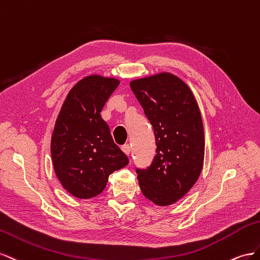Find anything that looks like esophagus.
Here are the masks:
<instances>
[{
    "label": "esophagus",
    "mask_w": 260,
    "mask_h": 260,
    "mask_svg": "<svg viewBox=\"0 0 260 260\" xmlns=\"http://www.w3.org/2000/svg\"><path fill=\"white\" fill-rule=\"evenodd\" d=\"M121 149L123 150V152H124L125 154L128 155V154L131 153V147H129V145H124V146H122Z\"/></svg>",
    "instance_id": "esophagus-1"
}]
</instances>
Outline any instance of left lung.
<instances>
[{"instance_id": "obj_1", "label": "left lung", "mask_w": 260, "mask_h": 260, "mask_svg": "<svg viewBox=\"0 0 260 260\" xmlns=\"http://www.w3.org/2000/svg\"><path fill=\"white\" fill-rule=\"evenodd\" d=\"M150 121L157 149L150 167L136 170L139 187L157 206H169L187 194L202 173L205 134L198 103L189 87L171 73L129 83Z\"/></svg>"}]
</instances>
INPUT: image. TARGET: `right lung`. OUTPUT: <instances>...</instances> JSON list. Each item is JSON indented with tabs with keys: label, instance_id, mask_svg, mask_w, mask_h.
<instances>
[{
	"label": "right lung",
	"instance_id": "right-lung-1",
	"mask_svg": "<svg viewBox=\"0 0 260 260\" xmlns=\"http://www.w3.org/2000/svg\"><path fill=\"white\" fill-rule=\"evenodd\" d=\"M118 85L114 77L86 76L71 89L57 115L51 138L52 162L57 180L74 197L99 195L109 175L128 165L100 115Z\"/></svg>",
	"mask_w": 260,
	"mask_h": 260
}]
</instances>
